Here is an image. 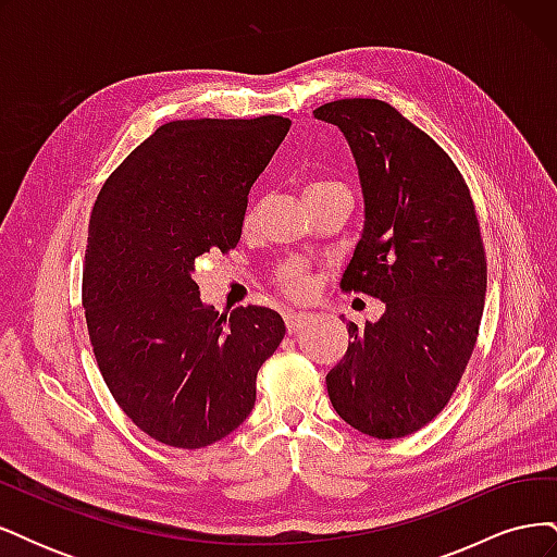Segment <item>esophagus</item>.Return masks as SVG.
<instances>
[{"label":"esophagus","instance_id":"esophagus-1","mask_svg":"<svg viewBox=\"0 0 557 557\" xmlns=\"http://www.w3.org/2000/svg\"><path fill=\"white\" fill-rule=\"evenodd\" d=\"M307 323H311V315L309 313H301V311H288V313H285V327H288L290 334L299 332Z\"/></svg>","mask_w":557,"mask_h":557}]
</instances>
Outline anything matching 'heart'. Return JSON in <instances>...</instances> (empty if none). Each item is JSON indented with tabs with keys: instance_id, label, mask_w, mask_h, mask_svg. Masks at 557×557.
Returning a JSON list of instances; mask_svg holds the SVG:
<instances>
[{
	"instance_id": "obj_1",
	"label": "heart",
	"mask_w": 557,
	"mask_h": 557,
	"mask_svg": "<svg viewBox=\"0 0 557 557\" xmlns=\"http://www.w3.org/2000/svg\"><path fill=\"white\" fill-rule=\"evenodd\" d=\"M332 185H339V183H330V181L311 183L309 188H307V195H309V193H315V190H323V188H332ZM248 218H250V213H248ZM281 281H283L285 288H288V290L295 293V295H301V293H305V288H307L305 274H301L299 267H285L283 274H281Z\"/></svg>"
}]
</instances>
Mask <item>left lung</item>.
<instances>
[{
	"label": "left lung",
	"instance_id": "8db88e82",
	"mask_svg": "<svg viewBox=\"0 0 557 557\" xmlns=\"http://www.w3.org/2000/svg\"><path fill=\"white\" fill-rule=\"evenodd\" d=\"M313 115L344 132L364 197L342 288L385 305L376 323H346L327 395L350 428L399 440L446 407L476 346L487 283L476 209L446 150L395 107L336 99Z\"/></svg>",
	"mask_w": 557,
	"mask_h": 557
}]
</instances>
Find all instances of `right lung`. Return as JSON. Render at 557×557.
<instances>
[{"mask_svg": "<svg viewBox=\"0 0 557 557\" xmlns=\"http://www.w3.org/2000/svg\"><path fill=\"white\" fill-rule=\"evenodd\" d=\"M288 129L283 115L166 123L99 190L83 264L90 344L117 407L160 444L205 448L237 430L283 342L276 311L221 315L193 272L239 244L250 185Z\"/></svg>", "mask_w": 557, "mask_h": 557, "instance_id": "1", "label": "right lung"}]
</instances>
